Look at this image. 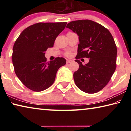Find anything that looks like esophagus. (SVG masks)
<instances>
[{
	"label": "esophagus",
	"mask_w": 131,
	"mask_h": 131,
	"mask_svg": "<svg viewBox=\"0 0 131 131\" xmlns=\"http://www.w3.org/2000/svg\"><path fill=\"white\" fill-rule=\"evenodd\" d=\"M72 62V60H71V59H66V62H67L68 63H71Z\"/></svg>",
	"instance_id": "esophagus-1"
}]
</instances>
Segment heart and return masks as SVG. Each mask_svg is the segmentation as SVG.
I'll return each mask as SVG.
<instances>
[{
    "mask_svg": "<svg viewBox=\"0 0 131 131\" xmlns=\"http://www.w3.org/2000/svg\"><path fill=\"white\" fill-rule=\"evenodd\" d=\"M66 55H67V56H70V55H71V52H68L66 53Z\"/></svg>",
    "mask_w": 131,
    "mask_h": 131,
    "instance_id": "heart-1",
    "label": "heart"
}]
</instances>
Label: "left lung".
I'll return each instance as SVG.
<instances>
[{
	"instance_id": "left-lung-1",
	"label": "left lung",
	"mask_w": 131,
	"mask_h": 131,
	"mask_svg": "<svg viewBox=\"0 0 131 131\" xmlns=\"http://www.w3.org/2000/svg\"><path fill=\"white\" fill-rule=\"evenodd\" d=\"M66 28L79 36L76 60L79 68L73 74L77 87L88 94L99 92L107 85L116 67L117 47L112 34L101 24L89 19L72 21ZM81 57L90 58L83 66Z\"/></svg>"
}]
</instances>
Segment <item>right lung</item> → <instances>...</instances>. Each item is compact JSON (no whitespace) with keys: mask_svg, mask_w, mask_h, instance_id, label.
Segmentation results:
<instances>
[{"mask_svg":"<svg viewBox=\"0 0 131 131\" xmlns=\"http://www.w3.org/2000/svg\"><path fill=\"white\" fill-rule=\"evenodd\" d=\"M67 23H39L25 29L13 46L12 61L17 76L30 90L40 92L54 83L58 70L66 59L47 62L44 56Z\"/></svg>","mask_w":131,"mask_h":131,"instance_id":"obj_1","label":"right lung"}]
</instances>
